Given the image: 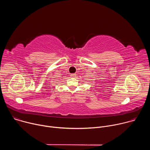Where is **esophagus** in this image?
<instances>
[{"instance_id":"obj_1","label":"esophagus","mask_w":150,"mask_h":150,"mask_svg":"<svg viewBox=\"0 0 150 150\" xmlns=\"http://www.w3.org/2000/svg\"><path fill=\"white\" fill-rule=\"evenodd\" d=\"M76 75L75 74H71V76L72 77V78L76 77Z\"/></svg>"}]
</instances>
